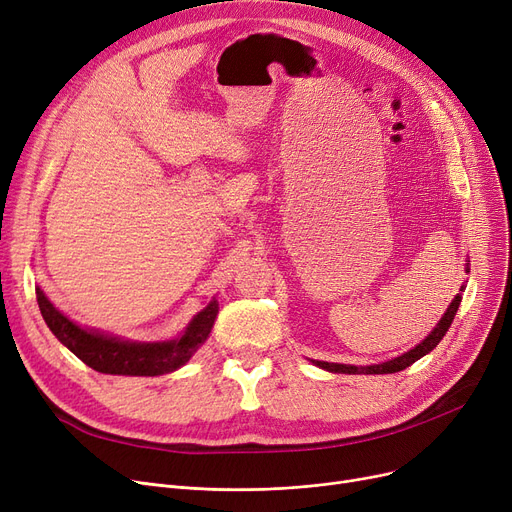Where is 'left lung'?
Wrapping results in <instances>:
<instances>
[{
    "mask_svg": "<svg viewBox=\"0 0 512 512\" xmlns=\"http://www.w3.org/2000/svg\"><path fill=\"white\" fill-rule=\"evenodd\" d=\"M465 272H469V263L465 265ZM461 292H465V284L459 288V294L452 299V303L448 305L446 313L442 315V319L436 324V328L429 332L417 346H413L411 351L402 353L400 357H394L390 361H384V363H375V365H344V363H328V361H315L311 359L313 365H317L319 369H326V371H332V373H348V375H359V373H365V375H375V373H396V371H402L407 369L409 365H413L415 361H419L421 357H425L429 351H434V348L438 346V342L446 336L452 319L456 315V311H459V305H461Z\"/></svg>",
    "mask_w": 512,
    "mask_h": 512,
    "instance_id": "left-lung-1",
    "label": "left lung"
}]
</instances>
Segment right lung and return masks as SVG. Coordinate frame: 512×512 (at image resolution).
<instances>
[{"mask_svg":"<svg viewBox=\"0 0 512 512\" xmlns=\"http://www.w3.org/2000/svg\"><path fill=\"white\" fill-rule=\"evenodd\" d=\"M35 290L41 315L51 334L80 361L99 373L110 375H145L147 378V375H164L180 369L205 344L220 309L213 297L205 309L188 321L180 336L170 340L141 342L78 326L76 321L64 315L47 299L41 286Z\"/></svg>","mask_w":512,"mask_h":512,"instance_id":"1","label":"right lung"}]
</instances>
